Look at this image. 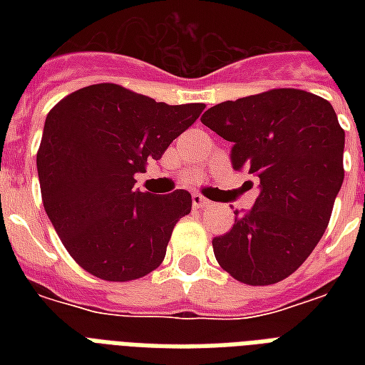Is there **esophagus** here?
I'll return each mask as SVG.
<instances>
[{"label": "esophagus", "instance_id": "34e87169", "mask_svg": "<svg viewBox=\"0 0 365 365\" xmlns=\"http://www.w3.org/2000/svg\"><path fill=\"white\" fill-rule=\"evenodd\" d=\"M208 205H210V200L205 199L202 195H199V193L193 195V206H195V208H205V206H208Z\"/></svg>", "mask_w": 365, "mask_h": 365}]
</instances>
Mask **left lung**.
Returning <instances> with one entry per match:
<instances>
[{
	"mask_svg": "<svg viewBox=\"0 0 365 365\" xmlns=\"http://www.w3.org/2000/svg\"><path fill=\"white\" fill-rule=\"evenodd\" d=\"M202 125L233 143L231 165L259 180L252 210L212 240L222 269L250 286L277 284L311 255L343 185L345 130L328 100L272 88L214 106Z\"/></svg>",
	"mask_w": 365,
	"mask_h": 365,
	"instance_id": "obj_1",
	"label": "left lung"
}]
</instances>
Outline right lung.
I'll list each match as a JSON object with an SVG mask.
<instances>
[{
	"instance_id": "1",
	"label": "right lung",
	"mask_w": 365,
	"mask_h": 365,
	"mask_svg": "<svg viewBox=\"0 0 365 365\" xmlns=\"http://www.w3.org/2000/svg\"><path fill=\"white\" fill-rule=\"evenodd\" d=\"M205 104L168 106L113 83L79 88L48 111L37 174L43 206L70 255L94 277L126 282L163 263L191 195L142 193L134 176L159 160Z\"/></svg>"
}]
</instances>
